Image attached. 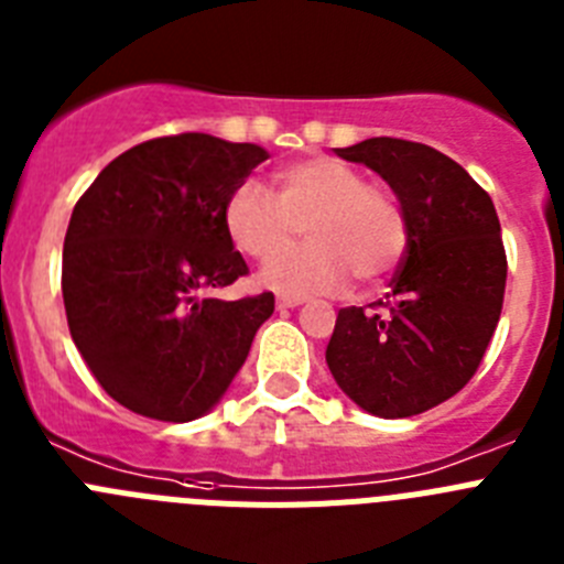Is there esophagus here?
Here are the masks:
<instances>
[{
	"label": "esophagus",
	"instance_id": "obj_1",
	"mask_svg": "<svg viewBox=\"0 0 564 564\" xmlns=\"http://www.w3.org/2000/svg\"><path fill=\"white\" fill-rule=\"evenodd\" d=\"M299 305H302V299L299 296H279L276 299L279 311H291V307H299Z\"/></svg>",
	"mask_w": 564,
	"mask_h": 564
}]
</instances>
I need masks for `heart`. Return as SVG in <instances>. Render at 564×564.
Wrapping results in <instances>:
<instances>
[{"mask_svg": "<svg viewBox=\"0 0 564 564\" xmlns=\"http://www.w3.org/2000/svg\"><path fill=\"white\" fill-rule=\"evenodd\" d=\"M276 194L246 181L228 194L223 226L234 246L268 259L290 245L299 225L308 246L271 259L259 279L282 293H336L350 282H376L401 262L410 223L398 194L367 181L338 158H311L276 174Z\"/></svg>", "mask_w": 564, "mask_h": 564, "instance_id": "obj_1", "label": "heart"}]
</instances>
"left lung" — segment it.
Here are the masks:
<instances>
[{
    "label": "left lung",
    "mask_w": 564,
    "mask_h": 564,
    "mask_svg": "<svg viewBox=\"0 0 564 564\" xmlns=\"http://www.w3.org/2000/svg\"><path fill=\"white\" fill-rule=\"evenodd\" d=\"M336 154L390 183L410 239L387 299L338 311L327 367L361 410L421 415L471 381L500 322L508 262L495 203L426 143L370 138Z\"/></svg>",
    "instance_id": "8db88e82"
}]
</instances>
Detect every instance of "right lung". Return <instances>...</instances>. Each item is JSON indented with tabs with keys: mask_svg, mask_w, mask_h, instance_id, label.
<instances>
[{
	"mask_svg": "<svg viewBox=\"0 0 564 564\" xmlns=\"http://www.w3.org/2000/svg\"><path fill=\"white\" fill-rule=\"evenodd\" d=\"M262 161L253 143L166 134L118 154L78 197L62 259L69 336L127 410L194 421L246 364L273 293L223 302L208 291L248 273L223 206Z\"/></svg>",
	"mask_w": 564,
	"mask_h": 564,
	"instance_id": "right-lung-1",
	"label": "right lung"
}]
</instances>
